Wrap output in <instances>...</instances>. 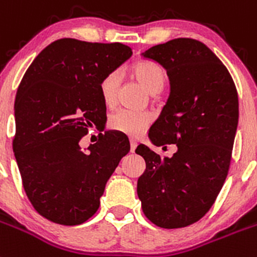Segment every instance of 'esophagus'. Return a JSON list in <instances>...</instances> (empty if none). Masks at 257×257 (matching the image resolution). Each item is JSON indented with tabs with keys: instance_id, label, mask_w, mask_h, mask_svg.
Returning <instances> with one entry per match:
<instances>
[{
	"instance_id": "1",
	"label": "esophagus",
	"mask_w": 257,
	"mask_h": 257,
	"mask_svg": "<svg viewBox=\"0 0 257 257\" xmlns=\"http://www.w3.org/2000/svg\"><path fill=\"white\" fill-rule=\"evenodd\" d=\"M136 149H137V142L135 140H131V153H135Z\"/></svg>"
}]
</instances>
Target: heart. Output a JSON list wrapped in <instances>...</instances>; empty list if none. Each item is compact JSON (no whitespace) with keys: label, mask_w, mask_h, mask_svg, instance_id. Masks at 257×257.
I'll list each match as a JSON object with an SVG mask.
<instances>
[{"label":"heart","mask_w":257,"mask_h":257,"mask_svg":"<svg viewBox=\"0 0 257 257\" xmlns=\"http://www.w3.org/2000/svg\"><path fill=\"white\" fill-rule=\"evenodd\" d=\"M133 73L149 93L158 94L164 86V72L158 64L140 61L133 66ZM121 76L119 71H111L99 82V94L107 107L115 106L119 95ZM151 116L142 111L119 110L108 117V128L131 137H140L150 125Z\"/></svg>","instance_id":"1"}]
</instances>
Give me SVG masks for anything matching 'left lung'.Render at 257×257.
<instances>
[{
	"mask_svg": "<svg viewBox=\"0 0 257 257\" xmlns=\"http://www.w3.org/2000/svg\"><path fill=\"white\" fill-rule=\"evenodd\" d=\"M144 57L164 67L171 82L149 137L156 146L177 145V153L160 158L144 145L137 147L146 162L137 194L153 224L178 229L199 221L224 185L238 124V93L226 67L198 40H171Z\"/></svg>",
	"mask_w": 257,
	"mask_h": 257,
	"instance_id": "1",
	"label": "left lung"
}]
</instances>
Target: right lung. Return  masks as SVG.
<instances>
[{
	"label": "right lung",
	"instance_id": "1",
	"mask_svg": "<svg viewBox=\"0 0 257 257\" xmlns=\"http://www.w3.org/2000/svg\"><path fill=\"white\" fill-rule=\"evenodd\" d=\"M131 57L132 49L120 42L57 40L18 86L13 150L31 204L49 221L72 226L89 220L131 150L128 138L115 132L99 133L86 153L79 145L89 128H103L102 77Z\"/></svg>",
	"mask_w": 257,
	"mask_h": 257
}]
</instances>
